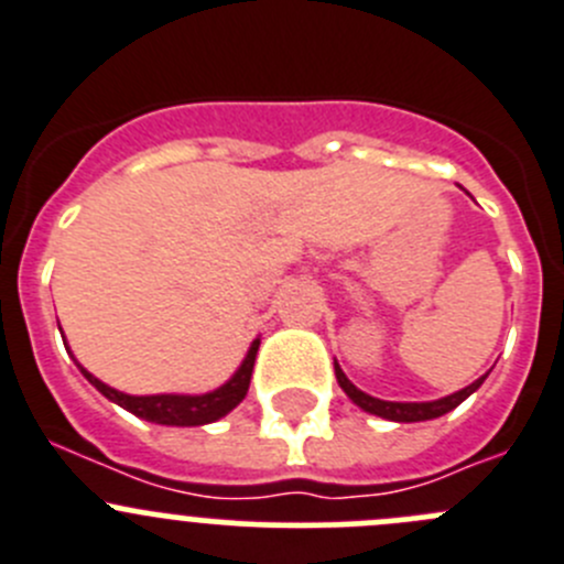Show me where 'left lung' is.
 Returning <instances> with one entry per match:
<instances>
[{
    "label": "left lung",
    "mask_w": 564,
    "mask_h": 564,
    "mask_svg": "<svg viewBox=\"0 0 564 564\" xmlns=\"http://www.w3.org/2000/svg\"><path fill=\"white\" fill-rule=\"evenodd\" d=\"M335 377H337V382H340V388L346 390L348 399L354 401V404L362 406V410L371 412V415L388 417V421H399V423L432 421V417L446 415V412H452L454 406L463 404V401L468 399V395L474 393V390L479 388V384L487 379V377L476 379V382L468 384V388H465V390H459V393H454V395H446V399H440V401H426V404H401V401L373 399V395H368V393H362V390H357L351 382H348L346 373L340 371V366H337V362H335Z\"/></svg>",
    "instance_id": "left-lung-1"
}]
</instances>
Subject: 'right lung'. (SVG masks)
<instances>
[{"label":"right lung","instance_id":"right-lung-1","mask_svg":"<svg viewBox=\"0 0 564 564\" xmlns=\"http://www.w3.org/2000/svg\"><path fill=\"white\" fill-rule=\"evenodd\" d=\"M257 348H260V340L251 343L249 354H246L243 366L238 368V373H235L224 388L205 395H127L107 388L105 382L90 377L85 368L83 373L101 395H107L110 401H116V404H121L124 410H130L132 415L143 417V421L165 423V426H202V423H213L218 421V417H224L229 410H235V406L243 401L251 382V371H254Z\"/></svg>","mask_w":564,"mask_h":564}]
</instances>
